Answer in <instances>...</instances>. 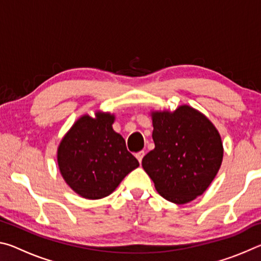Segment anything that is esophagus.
<instances>
[{
  "label": "esophagus",
  "mask_w": 261,
  "mask_h": 261,
  "mask_svg": "<svg viewBox=\"0 0 261 261\" xmlns=\"http://www.w3.org/2000/svg\"><path fill=\"white\" fill-rule=\"evenodd\" d=\"M144 155H145V152H143V151H141V152H138V153H137V154H136V158H137V159H138V161H139V162H141V160H143V158H144Z\"/></svg>",
  "instance_id": "obj_1"
}]
</instances>
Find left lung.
Wrapping results in <instances>:
<instances>
[{"label": "left lung", "instance_id": "1", "mask_svg": "<svg viewBox=\"0 0 261 261\" xmlns=\"http://www.w3.org/2000/svg\"><path fill=\"white\" fill-rule=\"evenodd\" d=\"M152 118L155 147L141 165L165 199L187 204L201 196L218 174L221 137L208 118L189 106L153 113Z\"/></svg>", "mask_w": 261, "mask_h": 261}]
</instances>
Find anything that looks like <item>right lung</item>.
Instances as JSON below:
<instances>
[{"mask_svg": "<svg viewBox=\"0 0 261 261\" xmlns=\"http://www.w3.org/2000/svg\"><path fill=\"white\" fill-rule=\"evenodd\" d=\"M114 116L98 114L79 118L62 139L57 162L65 182L86 199L112 193L122 179L139 166L125 140L113 130Z\"/></svg>", "mask_w": 261, "mask_h": 261, "instance_id": "add662e5", "label": "right lung"}]
</instances>
